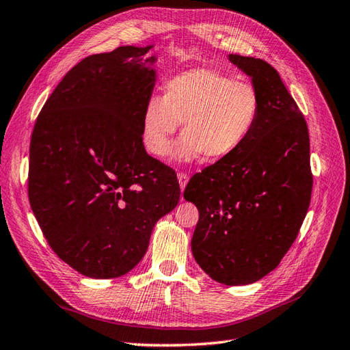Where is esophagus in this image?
Here are the masks:
<instances>
[{
    "label": "esophagus",
    "instance_id": "obj_1",
    "mask_svg": "<svg viewBox=\"0 0 350 350\" xmlns=\"http://www.w3.org/2000/svg\"><path fill=\"white\" fill-rule=\"evenodd\" d=\"M189 180H190V176L187 175V174H184V172H180V174H178V183H180V189H181V191L185 189V185H187V183H189Z\"/></svg>",
    "mask_w": 350,
    "mask_h": 350
}]
</instances>
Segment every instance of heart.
Returning <instances> with one entry per match:
<instances>
[{
  "mask_svg": "<svg viewBox=\"0 0 350 350\" xmlns=\"http://www.w3.org/2000/svg\"><path fill=\"white\" fill-rule=\"evenodd\" d=\"M261 108L254 84L214 68H194L169 79L161 98L146 104L141 118L144 147L154 157H165L181 123L184 135L172 151L176 160L193 161L203 154L223 160L250 139Z\"/></svg>",
  "mask_w": 350,
  "mask_h": 350,
  "instance_id": "obj_1",
  "label": "heart"
}]
</instances>
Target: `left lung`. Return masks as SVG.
I'll return each mask as SVG.
<instances>
[{
    "label": "left lung",
    "mask_w": 350,
    "mask_h": 350,
    "mask_svg": "<svg viewBox=\"0 0 350 350\" xmlns=\"http://www.w3.org/2000/svg\"><path fill=\"white\" fill-rule=\"evenodd\" d=\"M258 89L257 127L227 159L194 175L184 199L199 209L191 251L224 285H250L291 248L312 196L309 131L280 75L262 59L228 55Z\"/></svg>",
    "instance_id": "left-lung-1"
}]
</instances>
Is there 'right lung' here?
I'll list each match as a JSON object with an SVG mask.
<instances>
[{"label": "right lung", "instance_id": "right-lung-1", "mask_svg": "<svg viewBox=\"0 0 350 350\" xmlns=\"http://www.w3.org/2000/svg\"><path fill=\"white\" fill-rule=\"evenodd\" d=\"M152 47L83 59L33 126L32 212L57 257L92 279L129 273L157 221L180 202L174 170L142 144L141 118L157 80V57H146Z\"/></svg>", "mask_w": 350, "mask_h": 350}]
</instances>
